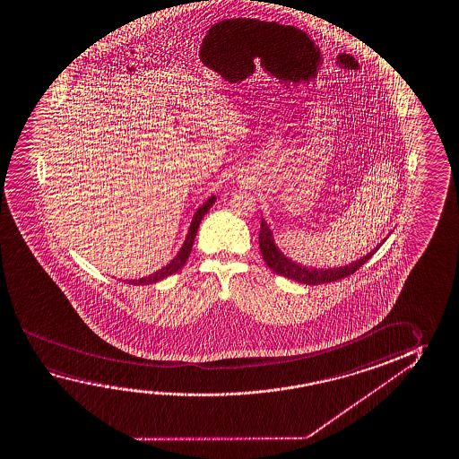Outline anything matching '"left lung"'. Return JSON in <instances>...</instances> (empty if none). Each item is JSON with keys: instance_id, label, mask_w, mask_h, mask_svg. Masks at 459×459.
Here are the masks:
<instances>
[{"instance_id": "obj_1", "label": "left lung", "mask_w": 459, "mask_h": 459, "mask_svg": "<svg viewBox=\"0 0 459 459\" xmlns=\"http://www.w3.org/2000/svg\"><path fill=\"white\" fill-rule=\"evenodd\" d=\"M385 240V238H384ZM383 240V243H384ZM381 245H377L375 249H371L368 255H361L360 259L341 265V267H328V269H316V267H306L302 264L294 263L293 259L286 257L273 240L271 227L267 226L265 221H261V232H259V248L263 259L267 264L271 271L275 272L281 277L291 278L298 283L304 285H322V283H330L336 281L341 278L352 275L353 272L359 271L363 264L368 261L371 255H375Z\"/></svg>"}]
</instances>
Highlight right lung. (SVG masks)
<instances>
[{
	"instance_id": "1",
	"label": "right lung",
	"mask_w": 459,
	"mask_h": 459,
	"mask_svg": "<svg viewBox=\"0 0 459 459\" xmlns=\"http://www.w3.org/2000/svg\"><path fill=\"white\" fill-rule=\"evenodd\" d=\"M214 202H216V196L211 195L210 198L196 210L195 214H194V219H192V222H190V227H188L187 237H186V240L182 243V248L179 249V253L176 255V257H174L171 263L166 264L165 267H161L160 271L152 273L149 277L139 278V280H126V281L131 283V285H152V283H157L160 280H163V278L169 277V275H173L176 272L181 271L182 267H184V264H186V261L188 259L192 247H194V240H195L196 230H198V227H200V222H202L204 214L210 211L211 206L214 204Z\"/></svg>"
}]
</instances>
